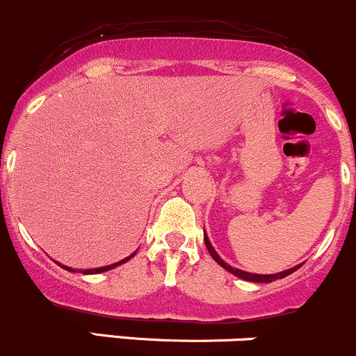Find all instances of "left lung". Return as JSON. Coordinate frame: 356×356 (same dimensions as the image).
I'll return each mask as SVG.
<instances>
[{
  "mask_svg": "<svg viewBox=\"0 0 356 356\" xmlns=\"http://www.w3.org/2000/svg\"><path fill=\"white\" fill-rule=\"evenodd\" d=\"M204 244H207V249H208V252L211 254V257H213V259L216 261V263L220 264V266H222V268H225L227 271H230L232 275L238 276V278H242V280H247V282H256V283H271V282H275V280L285 278V276L291 275V273H293V271H297V269L300 268V266H293V268L286 269V271L276 273V275H254V273L241 271V269H237V268H232V266H228V264L225 263V261H223L222 257H220L218 254H216V250L213 249V245L209 244V241H208V237H207V235H204Z\"/></svg>",
  "mask_w": 356,
  "mask_h": 356,
  "instance_id": "left-lung-1",
  "label": "left lung"
}]
</instances>
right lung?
<instances>
[{"mask_svg": "<svg viewBox=\"0 0 356 356\" xmlns=\"http://www.w3.org/2000/svg\"><path fill=\"white\" fill-rule=\"evenodd\" d=\"M134 254H131L129 257H126V259H122V261H119V263H114V264H109V266H104V268H95V269H85L83 271V275H93V273H104V271H107V269H112V268H115V266H119V264H122V263H126V261H129L131 257H133ZM59 266H61V264H59ZM65 269H68V271H73L74 273V269H71V268H68V266H63Z\"/></svg>", "mask_w": 356, "mask_h": 356, "instance_id": "add662e5", "label": "right lung"}]
</instances>
